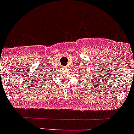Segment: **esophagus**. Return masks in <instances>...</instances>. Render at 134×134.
Here are the masks:
<instances>
[{"label": "esophagus", "instance_id": "esophagus-1", "mask_svg": "<svg viewBox=\"0 0 134 134\" xmlns=\"http://www.w3.org/2000/svg\"><path fill=\"white\" fill-rule=\"evenodd\" d=\"M64 70H66V67L64 68Z\"/></svg>", "mask_w": 134, "mask_h": 134}]
</instances>
